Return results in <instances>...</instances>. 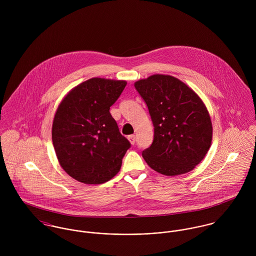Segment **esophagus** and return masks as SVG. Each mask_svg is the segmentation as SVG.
Returning a JSON list of instances; mask_svg holds the SVG:
<instances>
[{
    "mask_svg": "<svg viewBox=\"0 0 256 256\" xmlns=\"http://www.w3.org/2000/svg\"><path fill=\"white\" fill-rule=\"evenodd\" d=\"M128 140L130 141V143H131L132 145H135V142H136V137H135V135H130V136L128 137Z\"/></svg>",
    "mask_w": 256,
    "mask_h": 256,
    "instance_id": "1",
    "label": "esophagus"
}]
</instances>
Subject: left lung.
<instances>
[{
    "label": "left lung",
    "instance_id": "1",
    "mask_svg": "<svg viewBox=\"0 0 256 256\" xmlns=\"http://www.w3.org/2000/svg\"><path fill=\"white\" fill-rule=\"evenodd\" d=\"M134 86L154 125L152 144L142 152L146 164L164 176L189 172L201 162L212 143V122L202 100L168 74H152Z\"/></svg>",
    "mask_w": 256,
    "mask_h": 256
}]
</instances>
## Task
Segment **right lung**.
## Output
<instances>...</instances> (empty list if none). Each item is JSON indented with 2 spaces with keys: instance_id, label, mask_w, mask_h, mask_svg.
<instances>
[{
  "instance_id": "1",
  "label": "right lung",
  "mask_w": 256,
  "mask_h": 256,
  "mask_svg": "<svg viewBox=\"0 0 256 256\" xmlns=\"http://www.w3.org/2000/svg\"><path fill=\"white\" fill-rule=\"evenodd\" d=\"M126 84V80L92 78L74 86L59 104L52 142L60 166L74 180L102 184L120 170L131 144L110 110Z\"/></svg>"
}]
</instances>
